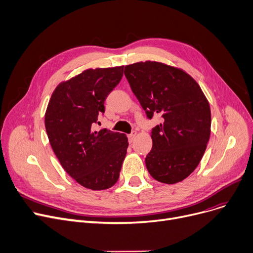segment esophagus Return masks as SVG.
<instances>
[{
  "instance_id": "34e87169",
  "label": "esophagus",
  "mask_w": 253,
  "mask_h": 253,
  "mask_svg": "<svg viewBox=\"0 0 253 253\" xmlns=\"http://www.w3.org/2000/svg\"><path fill=\"white\" fill-rule=\"evenodd\" d=\"M136 135H137L136 131H131V133H130V134L127 136V137H128V141H129V143H131V142L134 141V139H135Z\"/></svg>"
}]
</instances>
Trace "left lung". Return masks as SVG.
<instances>
[{
    "mask_svg": "<svg viewBox=\"0 0 253 253\" xmlns=\"http://www.w3.org/2000/svg\"><path fill=\"white\" fill-rule=\"evenodd\" d=\"M125 75L147 117H163L151 131L152 149L145 159L149 174L166 184L182 181L200 164L210 138L208 100L185 71L163 63L127 65Z\"/></svg>",
    "mask_w": 253,
    "mask_h": 253,
    "instance_id": "left-lung-1",
    "label": "left lung"
}]
</instances>
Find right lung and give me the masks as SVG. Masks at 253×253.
I'll use <instances>...</instances> for the list:
<instances>
[{
  "label": "right lung",
  "instance_id": "right-lung-1",
  "mask_svg": "<svg viewBox=\"0 0 253 253\" xmlns=\"http://www.w3.org/2000/svg\"><path fill=\"white\" fill-rule=\"evenodd\" d=\"M123 75V66L83 71L58 84L46 109V133L57 160L76 182L92 190L117 182L126 154L125 134L93 130L107 95Z\"/></svg>",
  "mask_w": 253,
  "mask_h": 253
}]
</instances>
